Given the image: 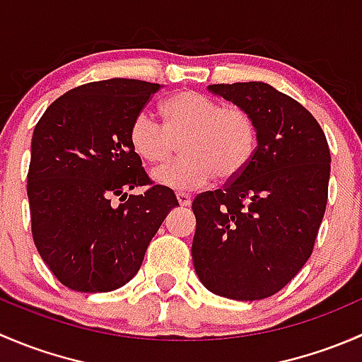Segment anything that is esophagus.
<instances>
[{
    "instance_id": "obj_1",
    "label": "esophagus",
    "mask_w": 362,
    "mask_h": 362,
    "mask_svg": "<svg viewBox=\"0 0 362 362\" xmlns=\"http://www.w3.org/2000/svg\"><path fill=\"white\" fill-rule=\"evenodd\" d=\"M177 199L180 203V206H189L192 202L191 194H187V192H177Z\"/></svg>"
}]
</instances>
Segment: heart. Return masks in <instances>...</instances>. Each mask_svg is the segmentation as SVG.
I'll list each match as a JSON object with an SVG mask.
<instances>
[{"label": "heart", "instance_id": "heart-1", "mask_svg": "<svg viewBox=\"0 0 362 362\" xmlns=\"http://www.w3.org/2000/svg\"><path fill=\"white\" fill-rule=\"evenodd\" d=\"M163 124L147 112L133 120L129 141L148 164L168 163L182 144L184 158L160 168L154 178L173 189H196L214 180H235L249 168L259 144L257 124L240 107H222L194 90H180L159 105Z\"/></svg>", "mask_w": 362, "mask_h": 362}]
</instances>
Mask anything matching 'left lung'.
<instances>
[{
    "mask_svg": "<svg viewBox=\"0 0 362 362\" xmlns=\"http://www.w3.org/2000/svg\"><path fill=\"white\" fill-rule=\"evenodd\" d=\"M208 90L254 117L259 144L240 177L192 202V262L210 293L264 299L312 255L327 203L329 147L315 117L268 83H214Z\"/></svg>",
    "mask_w": 362,
    "mask_h": 362,
    "instance_id": "1",
    "label": "left lung"
}]
</instances>
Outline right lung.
Listing matches in <instances>:
<instances>
[{"label": "right lung", "instance_id": "1", "mask_svg": "<svg viewBox=\"0 0 362 362\" xmlns=\"http://www.w3.org/2000/svg\"><path fill=\"white\" fill-rule=\"evenodd\" d=\"M159 87L134 78L86 83L57 98L36 124L28 171L33 240L69 289L126 286L178 206L171 189L152 185L129 141L131 124ZM141 185H149L144 195L127 194Z\"/></svg>", "mask_w": 362, "mask_h": 362}]
</instances>
